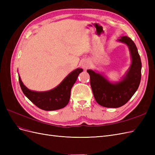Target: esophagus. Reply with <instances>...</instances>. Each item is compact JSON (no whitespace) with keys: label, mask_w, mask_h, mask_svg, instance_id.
Returning a JSON list of instances; mask_svg holds the SVG:
<instances>
[{"label":"esophagus","mask_w":155,"mask_h":155,"mask_svg":"<svg viewBox=\"0 0 155 155\" xmlns=\"http://www.w3.org/2000/svg\"><path fill=\"white\" fill-rule=\"evenodd\" d=\"M81 66L84 70H87L89 67V63L87 61H84L82 63Z\"/></svg>","instance_id":"obj_1"}]
</instances>
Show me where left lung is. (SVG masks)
<instances>
[{"mask_svg":"<svg viewBox=\"0 0 155 155\" xmlns=\"http://www.w3.org/2000/svg\"><path fill=\"white\" fill-rule=\"evenodd\" d=\"M118 41L128 46L131 58L128 70L119 81L110 82L103 74L87 70L96 101L108 108H118L125 105L137 91L141 80L142 63L136 45L127 36L120 37Z\"/></svg>","mask_w":155,"mask_h":155,"instance_id":"1","label":"left lung"}]
</instances>
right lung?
<instances>
[{
    "label": "right lung",
    "instance_id": "add662e5",
    "mask_svg": "<svg viewBox=\"0 0 155 155\" xmlns=\"http://www.w3.org/2000/svg\"><path fill=\"white\" fill-rule=\"evenodd\" d=\"M82 68H76L70 72L59 85L51 90L45 92L31 91L28 88L18 76L20 86L25 95L39 109L44 110H55L66 107L70 97V91L76 81Z\"/></svg>",
    "mask_w": 155,
    "mask_h": 155
}]
</instances>
